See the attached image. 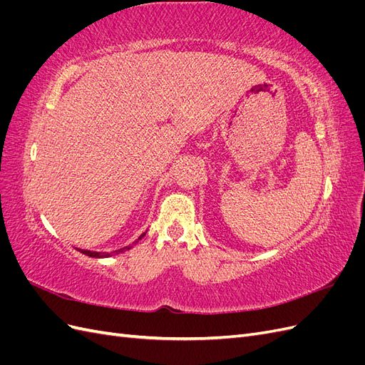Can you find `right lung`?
I'll list each match as a JSON object with an SVG mask.
<instances>
[{
	"label": "right lung",
	"mask_w": 365,
	"mask_h": 365,
	"mask_svg": "<svg viewBox=\"0 0 365 365\" xmlns=\"http://www.w3.org/2000/svg\"><path fill=\"white\" fill-rule=\"evenodd\" d=\"M146 233H143L140 237H138V240L143 237V236H145ZM137 240V242H138ZM137 242H134V244H137ZM134 244H132V245H134ZM132 245H128V247H125V248H120V250H117V251H114V252H123L125 250H130L132 248ZM82 254H85V256H90V257H97V259H102V257H109V256H111V254H109V252H97V251H88V250H79Z\"/></svg>",
	"instance_id": "1"
}]
</instances>
